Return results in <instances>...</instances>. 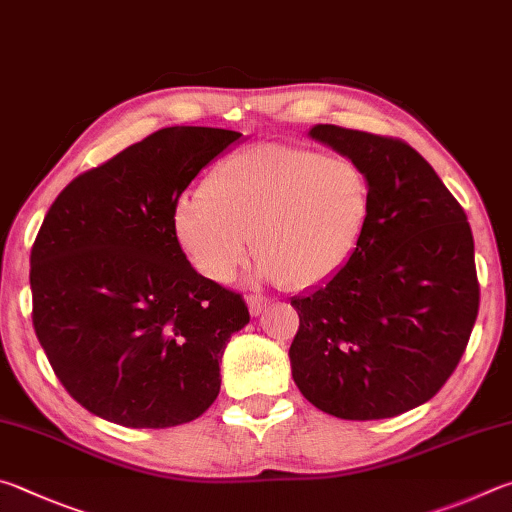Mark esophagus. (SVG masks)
<instances>
[{"label":"esophagus","instance_id":"34e87169","mask_svg":"<svg viewBox=\"0 0 512 512\" xmlns=\"http://www.w3.org/2000/svg\"><path fill=\"white\" fill-rule=\"evenodd\" d=\"M247 306H249L251 315L258 317V315H263V310L267 308V299H263V297H247Z\"/></svg>","mask_w":512,"mask_h":512}]
</instances>
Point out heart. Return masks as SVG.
<instances>
[{"mask_svg":"<svg viewBox=\"0 0 512 512\" xmlns=\"http://www.w3.org/2000/svg\"><path fill=\"white\" fill-rule=\"evenodd\" d=\"M357 161L292 143H258L215 166L179 200L173 236L204 279L227 283L254 233V279L310 290L342 272L371 213Z\"/></svg>","mask_w":512,"mask_h":512,"instance_id":"b5f03b06","label":"heart"}]
</instances>
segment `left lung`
<instances>
[{"mask_svg": "<svg viewBox=\"0 0 512 512\" xmlns=\"http://www.w3.org/2000/svg\"><path fill=\"white\" fill-rule=\"evenodd\" d=\"M308 134L364 168L373 200L351 261L292 299V378L330 416L393 418L434 398L468 346L479 312L468 215L405 141L328 123Z\"/></svg>", "mask_w": 512, "mask_h": 512, "instance_id": "left-lung-1", "label": "left lung"}]
</instances>
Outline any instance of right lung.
<instances>
[{"label": "right lung", "mask_w": 512, "mask_h": 512, "mask_svg": "<svg viewBox=\"0 0 512 512\" xmlns=\"http://www.w3.org/2000/svg\"><path fill=\"white\" fill-rule=\"evenodd\" d=\"M240 137L157 130L78 175L44 215L31 249L33 328L62 387L94 416L164 429L218 398L224 348L249 310L186 261L173 211Z\"/></svg>", "instance_id": "add662e5"}]
</instances>
